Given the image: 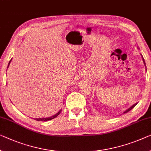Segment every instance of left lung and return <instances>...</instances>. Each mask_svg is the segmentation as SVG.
Segmentation results:
<instances>
[{"label": "left lung", "mask_w": 151, "mask_h": 151, "mask_svg": "<svg viewBox=\"0 0 151 151\" xmlns=\"http://www.w3.org/2000/svg\"><path fill=\"white\" fill-rule=\"evenodd\" d=\"M138 49H139V48H138ZM140 55H141V54H140ZM141 56H142V61H143L144 64H145V65L146 66V63H145V59H144V58H143V57H142V55H141ZM146 68H147V67H146ZM146 70H147V69H146ZM136 105H137V103H135V104H134V105H132V106H130V107L127 109V110L125 111L124 112V113H127V112H128V111H130L131 109H133V108L134 107V106H135Z\"/></svg>", "instance_id": "8db88e82"}]
</instances>
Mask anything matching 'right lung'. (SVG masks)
<instances>
[{
    "instance_id": "1",
    "label": "right lung",
    "mask_w": 151,
    "mask_h": 151,
    "mask_svg": "<svg viewBox=\"0 0 151 151\" xmlns=\"http://www.w3.org/2000/svg\"><path fill=\"white\" fill-rule=\"evenodd\" d=\"M11 60H12V59H11L10 61H9V65H8L7 68H9V65H10V63H11ZM61 111H62V110H60V111H59V112L56 113V114L54 115H52V116H51V117H46V118H34V119L36 120V121H39V122H40V121H41V122H45V121H48V120H51V119H54V118L57 117V116L60 114V113L61 112Z\"/></svg>"
}]
</instances>
